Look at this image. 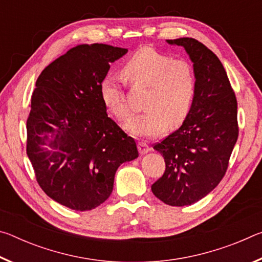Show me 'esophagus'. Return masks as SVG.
Masks as SVG:
<instances>
[{"label": "esophagus", "instance_id": "esophagus-1", "mask_svg": "<svg viewBox=\"0 0 262 262\" xmlns=\"http://www.w3.org/2000/svg\"><path fill=\"white\" fill-rule=\"evenodd\" d=\"M137 148H139V151L141 155H144L150 151V147L145 143V142H140L139 145H137Z\"/></svg>", "mask_w": 262, "mask_h": 262}]
</instances>
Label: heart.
Segmentation results:
<instances>
[{
    "label": "heart",
    "mask_w": 262,
    "mask_h": 262,
    "mask_svg": "<svg viewBox=\"0 0 262 262\" xmlns=\"http://www.w3.org/2000/svg\"><path fill=\"white\" fill-rule=\"evenodd\" d=\"M121 74L133 86L149 89L144 103L148 111L126 123L133 135L157 136L168 122L178 126L187 118L195 96V76L188 62L173 60L151 47H141L123 62ZM99 88L103 103L111 113L120 120L129 117L120 78L106 75Z\"/></svg>",
    "instance_id": "b5f03b06"
}]
</instances>
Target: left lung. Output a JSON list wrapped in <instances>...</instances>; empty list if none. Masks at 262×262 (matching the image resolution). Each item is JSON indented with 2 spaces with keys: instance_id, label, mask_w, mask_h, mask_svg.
<instances>
[{
  "instance_id": "obj_1",
  "label": "left lung",
  "mask_w": 262,
  "mask_h": 262,
  "mask_svg": "<svg viewBox=\"0 0 262 262\" xmlns=\"http://www.w3.org/2000/svg\"><path fill=\"white\" fill-rule=\"evenodd\" d=\"M183 46L193 62L195 96L179 129L154 145L165 172L151 190L168 206L183 207L209 194L223 178L238 139L237 99L219 57L193 38L166 40Z\"/></svg>"
}]
</instances>
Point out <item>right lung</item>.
I'll list each match as a JSON object with an SVG mask.
<instances>
[{
    "instance_id": "add662e5",
    "label": "right lung",
    "mask_w": 262,
    "mask_h": 262,
    "mask_svg": "<svg viewBox=\"0 0 262 262\" xmlns=\"http://www.w3.org/2000/svg\"><path fill=\"white\" fill-rule=\"evenodd\" d=\"M127 52L105 43L78 45L35 82L26 154L41 189L70 209L100 206L112 193L118 167L139 157L134 139L108 118L99 88L110 63Z\"/></svg>"
}]
</instances>
